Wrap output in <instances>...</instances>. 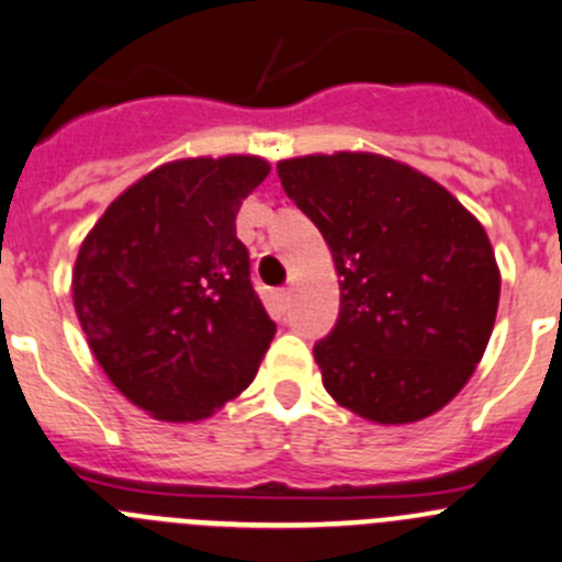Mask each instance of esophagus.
Returning <instances> with one entry per match:
<instances>
[{
  "label": "esophagus",
  "mask_w": 562,
  "mask_h": 562,
  "mask_svg": "<svg viewBox=\"0 0 562 562\" xmlns=\"http://www.w3.org/2000/svg\"><path fill=\"white\" fill-rule=\"evenodd\" d=\"M288 302H291V291H288V288H277V291H271V307H274L277 315L285 313Z\"/></svg>",
  "instance_id": "1"
}]
</instances>
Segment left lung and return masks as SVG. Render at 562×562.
Wrapping results in <instances>:
<instances>
[{"instance_id":"1","label":"left lung","mask_w":562,"mask_h":562,"mask_svg":"<svg viewBox=\"0 0 562 562\" xmlns=\"http://www.w3.org/2000/svg\"><path fill=\"white\" fill-rule=\"evenodd\" d=\"M277 172L340 277V318L313 348L326 392L379 426L448 406L497 318L499 266L481 222L434 178L379 154L299 156Z\"/></svg>"}]
</instances>
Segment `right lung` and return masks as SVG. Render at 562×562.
<instances>
[{
    "label": "right lung",
    "instance_id": "add662e5",
    "mask_svg": "<svg viewBox=\"0 0 562 562\" xmlns=\"http://www.w3.org/2000/svg\"><path fill=\"white\" fill-rule=\"evenodd\" d=\"M269 172L249 154L167 161L81 241L70 288L90 351L154 419L211 417L252 384L274 340L236 238L241 200Z\"/></svg>",
    "mask_w": 562,
    "mask_h": 562
}]
</instances>
